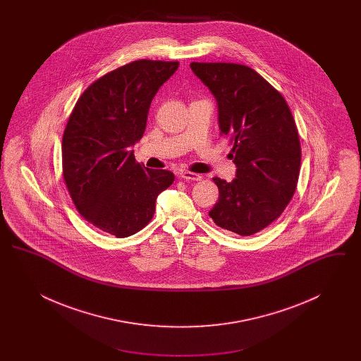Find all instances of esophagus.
<instances>
[{
	"label": "esophagus",
	"instance_id": "1",
	"mask_svg": "<svg viewBox=\"0 0 361 361\" xmlns=\"http://www.w3.org/2000/svg\"><path fill=\"white\" fill-rule=\"evenodd\" d=\"M180 177L187 180V181H200L202 180V176L197 174V173L181 172L180 173Z\"/></svg>",
	"mask_w": 361,
	"mask_h": 361
}]
</instances>
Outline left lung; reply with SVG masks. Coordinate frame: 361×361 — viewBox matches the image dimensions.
Wrapping results in <instances>:
<instances>
[{
  "label": "left lung",
  "mask_w": 361,
  "mask_h": 361,
  "mask_svg": "<svg viewBox=\"0 0 361 361\" xmlns=\"http://www.w3.org/2000/svg\"><path fill=\"white\" fill-rule=\"evenodd\" d=\"M190 69L216 99L237 166L231 183L214 177L219 199L208 214L224 230L253 235L281 215L298 185L302 150L290 106L252 68L192 62Z\"/></svg>",
  "instance_id": "obj_1"
}]
</instances>
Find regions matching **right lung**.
<instances>
[{
	"mask_svg": "<svg viewBox=\"0 0 361 361\" xmlns=\"http://www.w3.org/2000/svg\"><path fill=\"white\" fill-rule=\"evenodd\" d=\"M178 62L140 59L87 86L62 137L63 178L74 206L89 224L118 238L142 230L157 196L174 174L145 168L130 150L143 137L158 89Z\"/></svg>",
	"mask_w": 361,
	"mask_h": 361,
	"instance_id": "right-lung-1",
	"label": "right lung"
}]
</instances>
